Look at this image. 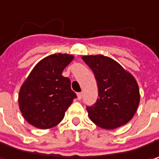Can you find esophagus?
<instances>
[{"instance_id":"34e87169","label":"esophagus","mask_w":159,"mask_h":159,"mask_svg":"<svg viewBox=\"0 0 159 159\" xmlns=\"http://www.w3.org/2000/svg\"><path fill=\"white\" fill-rule=\"evenodd\" d=\"M82 98H83V93H77V99L80 100H82Z\"/></svg>"}]
</instances>
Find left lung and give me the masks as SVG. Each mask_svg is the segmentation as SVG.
I'll return each mask as SVG.
<instances>
[{
    "instance_id": "obj_1",
    "label": "left lung",
    "mask_w": 159,
    "mask_h": 159,
    "mask_svg": "<svg viewBox=\"0 0 159 159\" xmlns=\"http://www.w3.org/2000/svg\"><path fill=\"white\" fill-rule=\"evenodd\" d=\"M95 75L99 98L87 107L90 119L105 129H115L133 118L140 103L135 78L116 60L103 55L83 56Z\"/></svg>"
}]
</instances>
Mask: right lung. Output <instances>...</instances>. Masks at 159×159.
Returning a JSON list of instances; mask_svg holds the SVG:
<instances>
[{
    "instance_id": "right-lung-1",
    "label": "right lung",
    "mask_w": 159,
    "mask_h": 159,
    "mask_svg": "<svg viewBox=\"0 0 159 159\" xmlns=\"http://www.w3.org/2000/svg\"><path fill=\"white\" fill-rule=\"evenodd\" d=\"M74 59L70 54H52L35 65L20 88L19 109L30 125L50 129L62 121L76 94L62 72Z\"/></svg>"
}]
</instances>
